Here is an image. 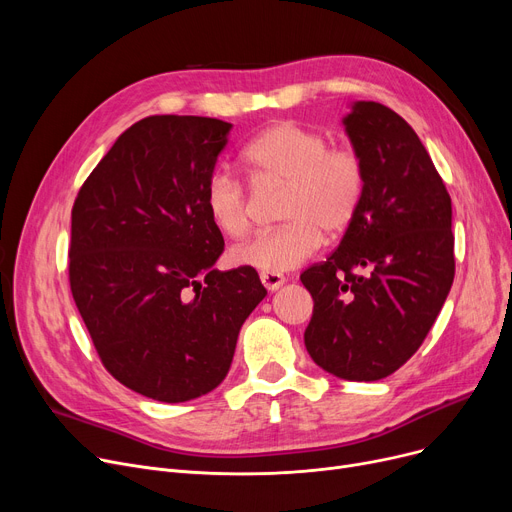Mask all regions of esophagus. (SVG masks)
I'll list each match as a JSON object with an SVG mask.
<instances>
[{"instance_id":"1","label":"esophagus","mask_w":512,"mask_h":512,"mask_svg":"<svg viewBox=\"0 0 512 512\" xmlns=\"http://www.w3.org/2000/svg\"><path fill=\"white\" fill-rule=\"evenodd\" d=\"M259 278H261V282H263V286L267 290H278L286 282V278L282 274H278V272H261Z\"/></svg>"}]
</instances>
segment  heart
<instances>
[{"mask_svg":"<svg viewBox=\"0 0 512 512\" xmlns=\"http://www.w3.org/2000/svg\"><path fill=\"white\" fill-rule=\"evenodd\" d=\"M242 161L257 184L284 186V224L232 251L240 265L263 272H288L321 247L324 232L342 234L357 218L367 188L363 155L353 145H330L324 132L299 122L267 126L245 145ZM203 203L209 220L230 238L253 226L245 182L228 170H215L205 182Z\"/></svg>","mask_w":512,"mask_h":512,"instance_id":"heart-1","label":"heart"}]
</instances>
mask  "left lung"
Instances as JSON below:
<instances>
[{
    "mask_svg": "<svg viewBox=\"0 0 512 512\" xmlns=\"http://www.w3.org/2000/svg\"><path fill=\"white\" fill-rule=\"evenodd\" d=\"M367 188L338 249L301 274L313 297L311 359L342 380L375 382L423 344L454 280L450 195L417 132L359 101L344 118Z\"/></svg>",
    "mask_w": 512,
    "mask_h": 512,
    "instance_id": "left-lung-1",
    "label": "left lung"
}]
</instances>
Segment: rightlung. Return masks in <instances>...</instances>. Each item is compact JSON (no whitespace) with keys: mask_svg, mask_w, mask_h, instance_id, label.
I'll return each instance as SVG.
<instances>
[{"mask_svg":"<svg viewBox=\"0 0 512 512\" xmlns=\"http://www.w3.org/2000/svg\"><path fill=\"white\" fill-rule=\"evenodd\" d=\"M230 128L201 116L143 118L72 205L68 278L78 313L107 373L159 402L218 388L240 326L267 294L251 265L211 267L224 236L203 193Z\"/></svg>","mask_w":512,"mask_h":512,"instance_id":"right-lung-1","label":"right lung"}]
</instances>
